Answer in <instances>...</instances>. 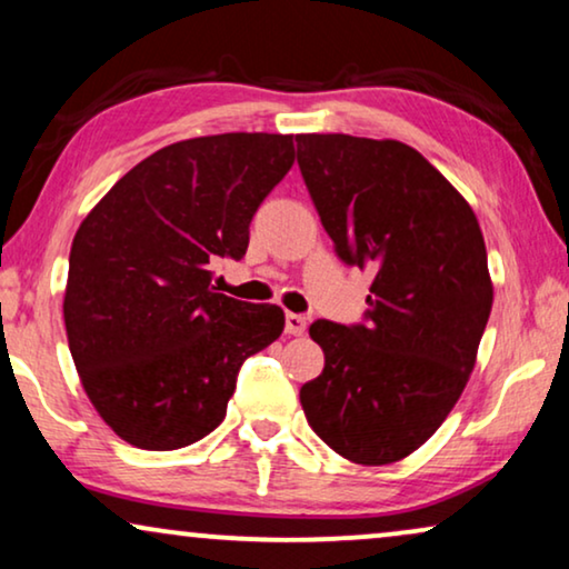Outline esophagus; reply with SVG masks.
Returning <instances> with one entry per match:
<instances>
[{"instance_id":"esophagus-1","label":"esophagus","mask_w":569,"mask_h":569,"mask_svg":"<svg viewBox=\"0 0 569 569\" xmlns=\"http://www.w3.org/2000/svg\"><path fill=\"white\" fill-rule=\"evenodd\" d=\"M308 329V318L298 316V313H287L284 316V331L292 333V337H300Z\"/></svg>"}]
</instances>
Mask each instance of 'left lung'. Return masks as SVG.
Listing matches in <instances>:
<instances>
[{"instance_id": "1", "label": "left lung", "mask_w": 569, "mask_h": 569, "mask_svg": "<svg viewBox=\"0 0 569 569\" xmlns=\"http://www.w3.org/2000/svg\"><path fill=\"white\" fill-rule=\"evenodd\" d=\"M298 166L349 267L372 271L368 321H316L323 372L300 388L308 425L347 461L407 458L446 422L492 310L479 220L415 147L298 134Z\"/></svg>"}]
</instances>
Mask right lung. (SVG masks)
<instances>
[{"label": "right lung", "mask_w": 569, "mask_h": 569, "mask_svg": "<svg viewBox=\"0 0 569 569\" xmlns=\"http://www.w3.org/2000/svg\"><path fill=\"white\" fill-rule=\"evenodd\" d=\"M292 162V134L183 139L82 220L64 292L69 352L129 446L176 450L212 432L240 365L284 331L282 308L214 292L212 267L243 259L256 209Z\"/></svg>", "instance_id": "add662e5"}]
</instances>
